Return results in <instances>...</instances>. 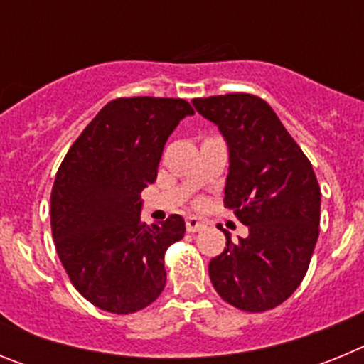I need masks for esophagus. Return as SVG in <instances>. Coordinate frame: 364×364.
Here are the masks:
<instances>
[{
	"label": "esophagus",
	"instance_id": "34e87169",
	"mask_svg": "<svg viewBox=\"0 0 364 364\" xmlns=\"http://www.w3.org/2000/svg\"><path fill=\"white\" fill-rule=\"evenodd\" d=\"M204 228H205V224L200 220V218H197V217H189L188 220H186V230H188L189 233L200 231V230H204Z\"/></svg>",
	"mask_w": 364,
	"mask_h": 364
}]
</instances>
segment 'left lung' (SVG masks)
<instances>
[{
  "mask_svg": "<svg viewBox=\"0 0 364 364\" xmlns=\"http://www.w3.org/2000/svg\"><path fill=\"white\" fill-rule=\"evenodd\" d=\"M230 146L224 205L246 224V239L231 240L210 260L215 290L250 314L290 297L310 266L319 237L321 188L310 160L268 102L247 92L195 98Z\"/></svg>",
  "mask_w": 364,
  "mask_h": 364,
  "instance_id": "8db88e82",
  "label": "left lung"
}]
</instances>
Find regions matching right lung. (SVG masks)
Wrapping results in <instances>:
<instances>
[{"label": "right lung", "mask_w": 364, "mask_h": 364, "mask_svg": "<svg viewBox=\"0 0 364 364\" xmlns=\"http://www.w3.org/2000/svg\"><path fill=\"white\" fill-rule=\"evenodd\" d=\"M193 112L182 98L111 100L58 167L54 246L74 288L100 310L134 314L162 294L164 255L184 237L186 224L169 215L146 226L140 195L156 180L169 134Z\"/></svg>", "instance_id": "1"}]
</instances>
